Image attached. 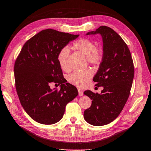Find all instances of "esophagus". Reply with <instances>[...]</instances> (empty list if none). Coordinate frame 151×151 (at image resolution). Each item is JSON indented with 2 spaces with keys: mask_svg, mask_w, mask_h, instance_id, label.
Returning <instances> with one entry per match:
<instances>
[{
  "mask_svg": "<svg viewBox=\"0 0 151 151\" xmlns=\"http://www.w3.org/2000/svg\"><path fill=\"white\" fill-rule=\"evenodd\" d=\"M78 93H79V95L80 96H82L84 95V93H83V91L80 90V89H78Z\"/></svg>",
  "mask_w": 151,
  "mask_h": 151,
  "instance_id": "34e87169",
  "label": "esophagus"
}]
</instances>
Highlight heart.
Returning a JSON list of instances; mask_svg holds the SVG:
<instances>
[{"mask_svg": "<svg viewBox=\"0 0 151 151\" xmlns=\"http://www.w3.org/2000/svg\"><path fill=\"white\" fill-rule=\"evenodd\" d=\"M73 47L76 51L86 56L89 63L94 65H98L103 60V51L99 47H95V43L91 39L83 38L80 39L73 43ZM69 50L65 47L60 50L57 56L58 65L63 71H68V56ZM93 76V72L90 69L83 71H76L68 77V81L71 84L78 87H83L88 84Z\"/></svg>", "mask_w": 151, "mask_h": 151, "instance_id": "heart-1", "label": "heart"}]
</instances>
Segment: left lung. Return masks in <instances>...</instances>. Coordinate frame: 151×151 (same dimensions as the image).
<instances>
[{"label": "left lung", "instance_id": "left-lung-1", "mask_svg": "<svg viewBox=\"0 0 151 151\" xmlns=\"http://www.w3.org/2000/svg\"><path fill=\"white\" fill-rule=\"evenodd\" d=\"M96 34L102 37L104 56L93 81L95 86L104 89L101 94L84 91L93 101L84 111V118L92 125L102 126L112 122L123 110L132 88L134 67L127 45L114 30L101 26L86 35Z\"/></svg>", "mask_w": 151, "mask_h": 151}]
</instances>
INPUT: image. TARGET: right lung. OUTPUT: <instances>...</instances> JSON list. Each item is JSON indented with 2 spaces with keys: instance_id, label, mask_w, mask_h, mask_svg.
Listing matches in <instances>:
<instances>
[{
  "instance_id": "add662e5",
  "label": "right lung",
  "mask_w": 151,
  "mask_h": 151,
  "mask_svg": "<svg viewBox=\"0 0 151 151\" xmlns=\"http://www.w3.org/2000/svg\"><path fill=\"white\" fill-rule=\"evenodd\" d=\"M78 36L50 28L41 30L24 43L15 62L19 101L29 116L39 123L59 121L66 105L78 95L76 87L63 77L57 61L60 50ZM52 82L61 84L59 90L50 88Z\"/></svg>"
}]
</instances>
